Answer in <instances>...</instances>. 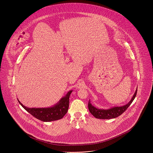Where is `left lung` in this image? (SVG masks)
I'll list each match as a JSON object with an SVG mask.
<instances>
[{"instance_id":"1","label":"left lung","mask_w":153,"mask_h":153,"mask_svg":"<svg viewBox=\"0 0 153 153\" xmlns=\"http://www.w3.org/2000/svg\"><path fill=\"white\" fill-rule=\"evenodd\" d=\"M137 91L136 90V92L133 96L131 100L126 105L122 106H115L110 109H108V110H103V109H98L94 107L92 105V104L90 102V100L88 102V109L90 112L97 119H113L116 118L119 116H120L123 113H124L126 109L129 106V105L131 104L134 99H135L136 94H137Z\"/></svg>"}]
</instances>
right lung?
<instances>
[{
	"label": "right lung",
	"instance_id": "1",
	"mask_svg": "<svg viewBox=\"0 0 153 153\" xmlns=\"http://www.w3.org/2000/svg\"><path fill=\"white\" fill-rule=\"evenodd\" d=\"M72 91H69L64 97L62 98L60 102L53 107L46 108H29L22 104L18 100L19 103L22 107L36 119L43 122H51L62 119L67 114L69 107V99Z\"/></svg>",
	"mask_w": 153,
	"mask_h": 153
}]
</instances>
